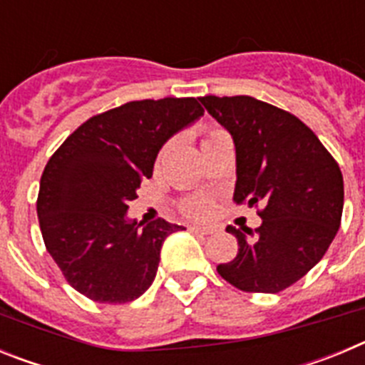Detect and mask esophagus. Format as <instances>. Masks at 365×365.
Segmentation results:
<instances>
[{
  "label": "esophagus",
  "instance_id": "34e87169",
  "mask_svg": "<svg viewBox=\"0 0 365 365\" xmlns=\"http://www.w3.org/2000/svg\"><path fill=\"white\" fill-rule=\"evenodd\" d=\"M188 230L195 232V234H199V235H210L212 232H214L212 228H208V227H195V225H190Z\"/></svg>",
  "mask_w": 365,
  "mask_h": 365
}]
</instances>
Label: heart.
Here are the masks:
<instances>
[{"label": "heart", "mask_w": 365, "mask_h": 365, "mask_svg": "<svg viewBox=\"0 0 365 365\" xmlns=\"http://www.w3.org/2000/svg\"><path fill=\"white\" fill-rule=\"evenodd\" d=\"M222 133L217 128H206L205 130V140L215 137V135ZM182 212H185L188 217L193 219H205L214 212V201L210 197H205V195H197V197H190L182 202Z\"/></svg>", "instance_id": "obj_1"}]
</instances>
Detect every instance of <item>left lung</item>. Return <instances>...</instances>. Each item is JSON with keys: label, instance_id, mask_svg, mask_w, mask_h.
I'll use <instances>...</instances> for the list:
<instances>
[{"label": "left lung", "instance_id": "8db88e82", "mask_svg": "<svg viewBox=\"0 0 365 365\" xmlns=\"http://www.w3.org/2000/svg\"><path fill=\"white\" fill-rule=\"evenodd\" d=\"M235 144V205L261 206V227H227L237 254L217 265L245 292H279L327 252L340 228L344 177L320 138L292 113L252 96H201Z\"/></svg>", "mask_w": 365, "mask_h": 365}]
</instances>
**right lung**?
Segmentation results:
<instances>
[{"label":"right lung","instance_id":"obj_1","mask_svg":"<svg viewBox=\"0 0 365 365\" xmlns=\"http://www.w3.org/2000/svg\"><path fill=\"white\" fill-rule=\"evenodd\" d=\"M197 98L135 100L74 130L45 166L36 210L47 252L63 278L98 303L148 291L164 240L179 225L125 219L168 138L202 117Z\"/></svg>","mask_w":365,"mask_h":365}]
</instances>
